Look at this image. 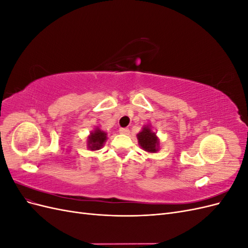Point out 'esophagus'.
I'll return each mask as SVG.
<instances>
[{"label":"esophagus","instance_id":"34e87169","mask_svg":"<svg viewBox=\"0 0 248 248\" xmlns=\"http://www.w3.org/2000/svg\"><path fill=\"white\" fill-rule=\"evenodd\" d=\"M120 133L121 134H125V136H127V134H129V129L128 128H120Z\"/></svg>","mask_w":248,"mask_h":248}]
</instances>
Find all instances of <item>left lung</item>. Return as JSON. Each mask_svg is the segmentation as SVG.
Here are the masks:
<instances>
[{
    "label": "left lung",
    "mask_w": 248,
    "mask_h": 248,
    "mask_svg": "<svg viewBox=\"0 0 248 248\" xmlns=\"http://www.w3.org/2000/svg\"><path fill=\"white\" fill-rule=\"evenodd\" d=\"M138 141L140 148L148 153H157L159 151L160 140L152 130L151 125H145L138 134Z\"/></svg>",
    "instance_id": "obj_1"
}]
</instances>
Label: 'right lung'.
I'll list each match as a JSON object with an SVG mask.
<instances>
[{
	"mask_svg": "<svg viewBox=\"0 0 248 248\" xmlns=\"http://www.w3.org/2000/svg\"><path fill=\"white\" fill-rule=\"evenodd\" d=\"M107 140L108 133L100 129L99 127H96L94 130L90 132L87 138V148L90 151H97V150H100L103 147Z\"/></svg>",
	"mask_w": 248,
	"mask_h": 248,
	"instance_id": "1",
	"label": "right lung"
}]
</instances>
